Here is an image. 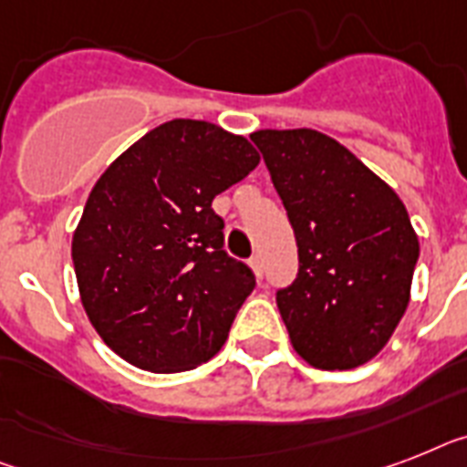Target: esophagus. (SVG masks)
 Here are the masks:
<instances>
[{
  "label": "esophagus",
  "mask_w": 467,
  "mask_h": 467,
  "mask_svg": "<svg viewBox=\"0 0 467 467\" xmlns=\"http://www.w3.org/2000/svg\"><path fill=\"white\" fill-rule=\"evenodd\" d=\"M250 267H253V272H255L257 279H262V276H265V267H262L260 255H253V257H250Z\"/></svg>",
  "instance_id": "esophagus-1"
}]
</instances>
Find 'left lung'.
<instances>
[{
    "instance_id": "left-lung-1",
    "label": "left lung",
    "mask_w": 467,
    "mask_h": 467,
    "mask_svg": "<svg viewBox=\"0 0 467 467\" xmlns=\"http://www.w3.org/2000/svg\"><path fill=\"white\" fill-rule=\"evenodd\" d=\"M298 245V276L276 291L291 344L319 369L379 353L410 300L420 243L406 205L350 150L312 129L255 130Z\"/></svg>"
}]
</instances>
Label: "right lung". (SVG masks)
I'll return each mask as SVG.
<instances>
[{"mask_svg":"<svg viewBox=\"0 0 467 467\" xmlns=\"http://www.w3.org/2000/svg\"><path fill=\"white\" fill-rule=\"evenodd\" d=\"M257 164L243 136L173 119L99 176L71 257L92 327L126 363L169 375L224 346L255 275L224 250L212 200Z\"/></svg>","mask_w":467,"mask_h":467,"instance_id":"obj_1","label":"right lung"}]
</instances>
